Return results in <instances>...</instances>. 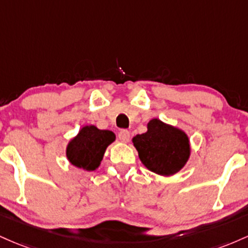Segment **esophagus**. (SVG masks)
<instances>
[{
	"instance_id": "34e87169",
	"label": "esophagus",
	"mask_w": 248,
	"mask_h": 248,
	"mask_svg": "<svg viewBox=\"0 0 248 248\" xmlns=\"http://www.w3.org/2000/svg\"><path fill=\"white\" fill-rule=\"evenodd\" d=\"M118 138L122 143H129L130 140V132L127 130H122L121 132L118 133Z\"/></svg>"
}]
</instances>
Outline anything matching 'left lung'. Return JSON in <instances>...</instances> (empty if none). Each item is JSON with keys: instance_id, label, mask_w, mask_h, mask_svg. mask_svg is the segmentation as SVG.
I'll return each instance as SVG.
<instances>
[{"instance_id": "obj_1", "label": "left lung", "mask_w": 248, "mask_h": 248, "mask_svg": "<svg viewBox=\"0 0 248 248\" xmlns=\"http://www.w3.org/2000/svg\"><path fill=\"white\" fill-rule=\"evenodd\" d=\"M139 159L150 171L172 176L185 166L191 154L190 140L183 130L154 118L147 131L132 138Z\"/></svg>"}]
</instances>
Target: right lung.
<instances>
[{"mask_svg":"<svg viewBox=\"0 0 248 248\" xmlns=\"http://www.w3.org/2000/svg\"><path fill=\"white\" fill-rule=\"evenodd\" d=\"M116 136L109 130H99L94 125H85L78 135L72 138L66 146V158L76 168L94 171L104 155L105 150Z\"/></svg>","mask_w":248,"mask_h":248,"instance_id":"1","label":"right lung"}]
</instances>
